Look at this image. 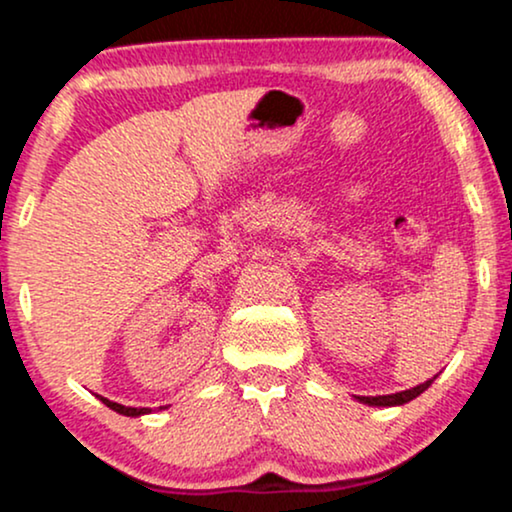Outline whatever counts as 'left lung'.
I'll use <instances>...</instances> for the list:
<instances>
[{
	"label": "left lung",
	"instance_id": "1",
	"mask_svg": "<svg viewBox=\"0 0 512 512\" xmlns=\"http://www.w3.org/2000/svg\"><path fill=\"white\" fill-rule=\"evenodd\" d=\"M437 380V375L432 380L418 384V387H410L406 391H396V394H387V396H358V401L368 403V406H377V408H391V406H403V403L418 399V396L425 391L430 384Z\"/></svg>",
	"mask_w": 512,
	"mask_h": 512
}]
</instances>
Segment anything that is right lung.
<instances>
[{"label": "right lung", "mask_w": 512, "mask_h": 512, "mask_svg": "<svg viewBox=\"0 0 512 512\" xmlns=\"http://www.w3.org/2000/svg\"><path fill=\"white\" fill-rule=\"evenodd\" d=\"M99 401H102L104 406H109L111 410H116V413L128 415V418H140V415H147V413H151V408H132V406H123V403L109 401V399H104V396H99ZM163 408H166V406H161L159 410H163Z\"/></svg>", "instance_id": "add662e5"}]
</instances>
